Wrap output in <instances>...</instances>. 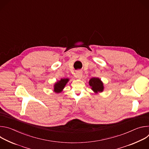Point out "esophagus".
<instances>
[{"mask_svg": "<svg viewBox=\"0 0 149 149\" xmlns=\"http://www.w3.org/2000/svg\"><path fill=\"white\" fill-rule=\"evenodd\" d=\"M76 77L78 79H81L82 77V72L81 71H78L76 72Z\"/></svg>", "mask_w": 149, "mask_h": 149, "instance_id": "34e87169", "label": "esophagus"}]
</instances>
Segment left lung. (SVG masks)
Listing matches in <instances>:
<instances>
[{"label": "left lung", "mask_w": 149, "mask_h": 149, "mask_svg": "<svg viewBox=\"0 0 149 149\" xmlns=\"http://www.w3.org/2000/svg\"><path fill=\"white\" fill-rule=\"evenodd\" d=\"M89 85L91 87V90L95 93V94L102 93L104 91V84L99 78H91L89 81Z\"/></svg>", "instance_id": "left-lung-1"}]
</instances>
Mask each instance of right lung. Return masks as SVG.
I'll return each mask as SVG.
<instances>
[{
  "label": "right lung",
  "instance_id": "add662e5",
  "mask_svg": "<svg viewBox=\"0 0 149 149\" xmlns=\"http://www.w3.org/2000/svg\"><path fill=\"white\" fill-rule=\"evenodd\" d=\"M69 81V78H62L56 82L54 86V92L56 93H61Z\"/></svg>",
  "mask_w": 149,
  "mask_h": 149
}]
</instances>
